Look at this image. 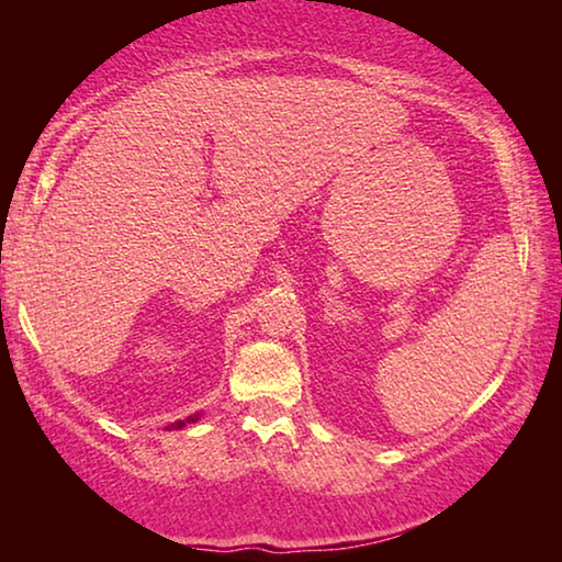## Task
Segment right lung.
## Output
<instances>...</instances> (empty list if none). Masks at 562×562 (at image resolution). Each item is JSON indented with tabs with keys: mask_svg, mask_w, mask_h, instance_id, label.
<instances>
[{
	"mask_svg": "<svg viewBox=\"0 0 562 562\" xmlns=\"http://www.w3.org/2000/svg\"><path fill=\"white\" fill-rule=\"evenodd\" d=\"M198 418H201V414H193V416H188V422H176V424H170V426H168V429H183V426H186V424H195V422H198Z\"/></svg>",
	"mask_w": 562,
	"mask_h": 562,
	"instance_id": "1",
	"label": "right lung"
}]
</instances>
